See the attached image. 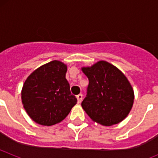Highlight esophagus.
<instances>
[{
  "label": "esophagus",
  "mask_w": 158,
  "mask_h": 158,
  "mask_svg": "<svg viewBox=\"0 0 158 158\" xmlns=\"http://www.w3.org/2000/svg\"><path fill=\"white\" fill-rule=\"evenodd\" d=\"M82 97H83L82 94H79V95H77V103H78V104H80L81 102Z\"/></svg>",
  "instance_id": "obj_1"
}]
</instances>
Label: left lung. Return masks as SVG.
Segmentation results:
<instances>
[{
    "label": "left lung",
    "mask_w": 158,
    "mask_h": 158,
    "mask_svg": "<svg viewBox=\"0 0 158 158\" xmlns=\"http://www.w3.org/2000/svg\"><path fill=\"white\" fill-rule=\"evenodd\" d=\"M81 70L89 81L81 106L92 120L104 126H112L123 120L135 99L133 88L127 77L106 61L82 67Z\"/></svg>",
    "instance_id": "obj_1"
}]
</instances>
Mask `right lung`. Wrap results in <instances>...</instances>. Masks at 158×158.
Returning <instances> with one entry per match:
<instances>
[{
    "instance_id": "obj_1",
    "label": "right lung",
    "mask_w": 158,
    "mask_h": 158,
    "mask_svg": "<svg viewBox=\"0 0 158 158\" xmlns=\"http://www.w3.org/2000/svg\"><path fill=\"white\" fill-rule=\"evenodd\" d=\"M67 65L54 60L27 77L21 91L22 104L36 123L52 126L62 122L77 104L65 78Z\"/></svg>"
}]
</instances>
